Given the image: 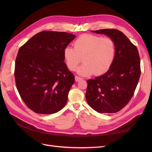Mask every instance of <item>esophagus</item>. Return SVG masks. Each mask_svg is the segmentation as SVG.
I'll use <instances>...</instances> for the list:
<instances>
[{
	"mask_svg": "<svg viewBox=\"0 0 152 152\" xmlns=\"http://www.w3.org/2000/svg\"><path fill=\"white\" fill-rule=\"evenodd\" d=\"M82 79H83V78L81 77L77 76H75V81H76V82H78V81H81V80H82Z\"/></svg>",
	"mask_w": 152,
	"mask_h": 152,
	"instance_id": "obj_1",
	"label": "esophagus"
}]
</instances>
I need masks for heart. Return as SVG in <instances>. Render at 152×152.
Listing matches in <instances>:
<instances>
[{
  "label": "heart",
  "instance_id": "heart-1",
  "mask_svg": "<svg viewBox=\"0 0 152 152\" xmlns=\"http://www.w3.org/2000/svg\"><path fill=\"white\" fill-rule=\"evenodd\" d=\"M115 53V42L111 37L85 34L74 42V47L64 49L63 57L71 71L76 69L83 58L84 64L77 69L79 75H100L112 65Z\"/></svg>",
  "mask_w": 152,
  "mask_h": 152
}]
</instances>
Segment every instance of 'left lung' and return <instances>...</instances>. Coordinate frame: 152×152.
Instances as JSON below:
<instances>
[{
  "label": "left lung",
  "mask_w": 152,
  "mask_h": 152,
  "mask_svg": "<svg viewBox=\"0 0 152 152\" xmlns=\"http://www.w3.org/2000/svg\"><path fill=\"white\" fill-rule=\"evenodd\" d=\"M91 31L112 39L116 53L106 73L87 81L86 99L89 106L99 113H116L131 100L139 80L141 70L137 48L118 29Z\"/></svg>",
  "instance_id": "8db88e82"
}]
</instances>
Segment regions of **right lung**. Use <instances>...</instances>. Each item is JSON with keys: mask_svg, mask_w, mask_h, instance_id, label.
Returning <instances> with one entry per match:
<instances>
[{"mask_svg": "<svg viewBox=\"0 0 152 152\" xmlns=\"http://www.w3.org/2000/svg\"><path fill=\"white\" fill-rule=\"evenodd\" d=\"M75 36L44 31L23 44L15 60V79L23 101L39 114L61 110L75 83V76L64 62L63 50Z\"/></svg>", "mask_w": 152, "mask_h": 152, "instance_id": "1", "label": "right lung"}]
</instances>
